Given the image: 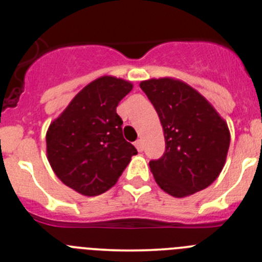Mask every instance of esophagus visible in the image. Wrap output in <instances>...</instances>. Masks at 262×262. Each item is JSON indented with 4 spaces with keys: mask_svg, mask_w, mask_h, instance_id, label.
Returning a JSON list of instances; mask_svg holds the SVG:
<instances>
[{
    "mask_svg": "<svg viewBox=\"0 0 262 262\" xmlns=\"http://www.w3.org/2000/svg\"><path fill=\"white\" fill-rule=\"evenodd\" d=\"M134 146L137 147V149H138V152H142V150H143V148H144L143 142H142L141 139H138V141H137L136 143H134Z\"/></svg>",
    "mask_w": 262,
    "mask_h": 262,
    "instance_id": "1",
    "label": "esophagus"
}]
</instances>
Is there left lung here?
<instances>
[{"label":"left lung","mask_w":262,"mask_h":262,"mask_svg":"<svg viewBox=\"0 0 262 262\" xmlns=\"http://www.w3.org/2000/svg\"><path fill=\"white\" fill-rule=\"evenodd\" d=\"M160 116L166 150L150 161L158 186L185 198L213 184L223 170L231 134L227 121L186 82L172 77L139 83Z\"/></svg>","instance_id":"obj_1"}]
</instances>
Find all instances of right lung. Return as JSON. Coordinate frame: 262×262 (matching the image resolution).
Returning <instances> with one entry per match:
<instances>
[{
    "mask_svg": "<svg viewBox=\"0 0 262 262\" xmlns=\"http://www.w3.org/2000/svg\"><path fill=\"white\" fill-rule=\"evenodd\" d=\"M133 83L114 76L90 82L50 123L47 158L57 178L84 196L113 187L137 155L123 137L119 101Z\"/></svg>",
    "mask_w": 262,
    "mask_h": 262,
    "instance_id": "right-lung-1",
    "label": "right lung"
}]
</instances>
